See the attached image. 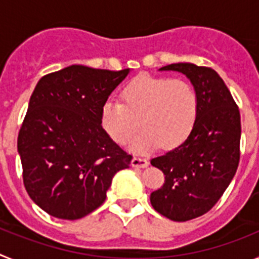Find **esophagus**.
Instances as JSON below:
<instances>
[{
	"instance_id": "esophagus-1",
	"label": "esophagus",
	"mask_w": 259,
	"mask_h": 259,
	"mask_svg": "<svg viewBox=\"0 0 259 259\" xmlns=\"http://www.w3.org/2000/svg\"><path fill=\"white\" fill-rule=\"evenodd\" d=\"M148 163H149L148 159L143 157H134L131 161L132 167H146L148 166Z\"/></svg>"
}]
</instances>
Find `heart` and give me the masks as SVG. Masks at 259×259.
Here are the masks:
<instances>
[{"instance_id": "heart-1", "label": "heart", "mask_w": 259, "mask_h": 259, "mask_svg": "<svg viewBox=\"0 0 259 259\" xmlns=\"http://www.w3.org/2000/svg\"><path fill=\"white\" fill-rule=\"evenodd\" d=\"M123 104L105 102L101 124L114 141L130 143L135 153H148L158 146L175 148L193 131L198 116V95L188 80L140 75L122 91Z\"/></svg>"}]
</instances>
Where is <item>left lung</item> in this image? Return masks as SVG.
I'll list each match as a JSON object with an SVG mask.
<instances>
[{"instance_id": "obj_1", "label": "left lung", "mask_w": 259, "mask_h": 259, "mask_svg": "<svg viewBox=\"0 0 259 259\" xmlns=\"http://www.w3.org/2000/svg\"><path fill=\"white\" fill-rule=\"evenodd\" d=\"M159 71H178L198 95V116L188 139L153 158L164 183L152 192V206L166 218L185 222L218 202L236 174L240 159V111L218 72L193 63H172Z\"/></svg>"}]
</instances>
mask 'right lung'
Listing matches in <instances>:
<instances>
[{
	"instance_id": "right-lung-1",
	"label": "right lung",
	"mask_w": 259,
	"mask_h": 259,
	"mask_svg": "<svg viewBox=\"0 0 259 259\" xmlns=\"http://www.w3.org/2000/svg\"><path fill=\"white\" fill-rule=\"evenodd\" d=\"M130 74L72 65L38 80L18 136L27 193L40 209L75 221L104 203L132 155L101 125V109Z\"/></svg>"
}]
</instances>
